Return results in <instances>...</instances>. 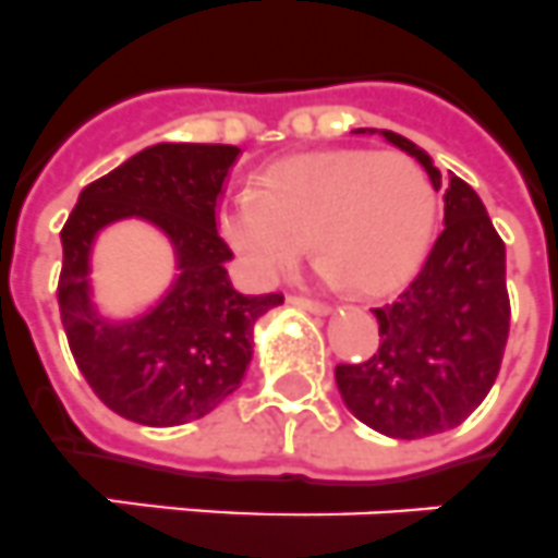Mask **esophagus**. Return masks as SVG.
<instances>
[{
    "label": "esophagus",
    "instance_id": "obj_1",
    "mask_svg": "<svg viewBox=\"0 0 558 558\" xmlns=\"http://www.w3.org/2000/svg\"><path fill=\"white\" fill-rule=\"evenodd\" d=\"M289 303H294V306L308 308V312H315V315H329V312H331L329 303L312 301V298H303V294H292V298H289Z\"/></svg>",
    "mask_w": 558,
    "mask_h": 558
}]
</instances>
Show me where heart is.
<instances>
[{"mask_svg":"<svg viewBox=\"0 0 558 558\" xmlns=\"http://www.w3.org/2000/svg\"><path fill=\"white\" fill-rule=\"evenodd\" d=\"M437 209V186L414 158L331 149L271 163L257 190L227 192L221 232L257 283L278 280L312 235L323 278L380 294L420 266Z\"/></svg>","mask_w":558,"mask_h":558,"instance_id":"b5f03b06","label":"heart"}]
</instances>
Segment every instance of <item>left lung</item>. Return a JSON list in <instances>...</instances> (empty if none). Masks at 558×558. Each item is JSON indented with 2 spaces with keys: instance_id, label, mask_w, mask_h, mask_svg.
Segmentation results:
<instances>
[{
  "instance_id": "obj_1",
  "label": "left lung",
  "mask_w": 558,
  "mask_h": 558,
  "mask_svg": "<svg viewBox=\"0 0 558 558\" xmlns=\"http://www.w3.org/2000/svg\"><path fill=\"white\" fill-rule=\"evenodd\" d=\"M380 135L446 190V229L409 287L372 308L380 323L377 351L363 363H340L335 380L360 423L386 437L420 439L457 428L499 374L510 329L505 243L462 178L439 172L409 138Z\"/></svg>"
}]
</instances>
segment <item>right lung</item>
<instances>
[{
  "label": "right lung",
  "instance_id": "obj_1",
  "mask_svg": "<svg viewBox=\"0 0 558 558\" xmlns=\"http://www.w3.org/2000/svg\"><path fill=\"white\" fill-rule=\"evenodd\" d=\"M241 149L156 144L87 184L62 227L59 315L78 372L107 409L170 428L218 409L252 360L257 317L283 294L232 289V250L218 235V201ZM144 217L171 235L182 275L156 310L112 327L89 303V250L98 228Z\"/></svg>",
  "mask_w": 558,
  "mask_h": 558
}]
</instances>
